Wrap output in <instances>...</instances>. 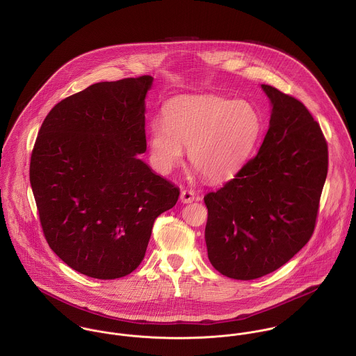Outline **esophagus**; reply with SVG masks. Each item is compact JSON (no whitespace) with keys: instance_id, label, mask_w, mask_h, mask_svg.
I'll return each mask as SVG.
<instances>
[{"instance_id":"esophagus-1","label":"esophagus","mask_w":356,"mask_h":356,"mask_svg":"<svg viewBox=\"0 0 356 356\" xmlns=\"http://www.w3.org/2000/svg\"><path fill=\"white\" fill-rule=\"evenodd\" d=\"M195 200H196V195H195L193 191H191V189H184V191L181 192V202H182V203H192V202H195Z\"/></svg>"}]
</instances>
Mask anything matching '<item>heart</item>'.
<instances>
[{"label": "heart", "mask_w": 356, "mask_h": 356, "mask_svg": "<svg viewBox=\"0 0 356 356\" xmlns=\"http://www.w3.org/2000/svg\"><path fill=\"white\" fill-rule=\"evenodd\" d=\"M251 102L219 96H186L168 102L164 122L154 120L149 147L159 167L170 170L188 149L192 167L208 181L234 177L248 161L261 134Z\"/></svg>", "instance_id": "heart-1"}]
</instances>
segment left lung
I'll return each instance as SVG.
<instances>
[{"label": "left lung", "mask_w": 356, "mask_h": 356, "mask_svg": "<svg viewBox=\"0 0 356 356\" xmlns=\"http://www.w3.org/2000/svg\"><path fill=\"white\" fill-rule=\"evenodd\" d=\"M273 109L257 154L216 192L208 208V259L248 281L284 266L309 241L327 175V143L305 104L261 85Z\"/></svg>", "instance_id": "obj_1"}]
</instances>
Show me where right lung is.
I'll return each instance as SVG.
<instances>
[{"instance_id":"1","label":"right lung","mask_w":356,"mask_h":356,"mask_svg":"<svg viewBox=\"0 0 356 356\" xmlns=\"http://www.w3.org/2000/svg\"><path fill=\"white\" fill-rule=\"evenodd\" d=\"M152 76L100 82L57 102L35 140L30 182L44 236L65 264L115 280L143 261L153 222L179 189L137 157L147 151Z\"/></svg>"}]
</instances>
